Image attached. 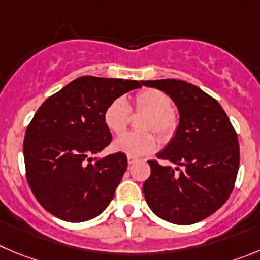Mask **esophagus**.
<instances>
[{"label": "esophagus", "instance_id": "1", "mask_svg": "<svg viewBox=\"0 0 260 260\" xmlns=\"http://www.w3.org/2000/svg\"><path fill=\"white\" fill-rule=\"evenodd\" d=\"M137 157H135V156H128V164H129V166H132L133 163H136V161H137Z\"/></svg>", "mask_w": 260, "mask_h": 260}]
</instances>
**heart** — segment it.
<instances>
[{
  "instance_id": "obj_1",
  "label": "heart",
  "mask_w": 260,
  "mask_h": 260,
  "mask_svg": "<svg viewBox=\"0 0 260 260\" xmlns=\"http://www.w3.org/2000/svg\"><path fill=\"white\" fill-rule=\"evenodd\" d=\"M133 109L146 114L142 122V129L156 132L163 138L169 137L177 127V115L171 109V97L163 91L147 88L137 93L133 99ZM129 120V106L123 97H118L106 106L104 111V123L113 133H122ZM157 141L154 135L144 133H124L111 144L115 152L128 156H142L156 149Z\"/></svg>"
}]
</instances>
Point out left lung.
<instances>
[{"label": "left lung", "mask_w": 260, "mask_h": 260, "mask_svg": "<svg viewBox=\"0 0 260 260\" xmlns=\"http://www.w3.org/2000/svg\"><path fill=\"white\" fill-rule=\"evenodd\" d=\"M141 83L168 94L179 114L173 138L156 155L176 167L147 161L151 174L142 187L147 205L174 224L200 222L234 190L240 164L236 132L219 103L199 87L178 79Z\"/></svg>", "instance_id": "1"}]
</instances>
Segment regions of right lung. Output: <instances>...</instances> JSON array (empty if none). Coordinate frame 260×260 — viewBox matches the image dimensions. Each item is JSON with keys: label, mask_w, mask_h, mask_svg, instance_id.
Segmentation results:
<instances>
[{"label": "right lung", "mask_w": 260, "mask_h": 260, "mask_svg": "<svg viewBox=\"0 0 260 260\" xmlns=\"http://www.w3.org/2000/svg\"><path fill=\"white\" fill-rule=\"evenodd\" d=\"M141 84L86 75L40 106L26 128L23 152L29 187L48 213L79 223L108 208L128 163L120 152L92 159L111 142L104 111Z\"/></svg>", "instance_id": "right-lung-1"}]
</instances>
